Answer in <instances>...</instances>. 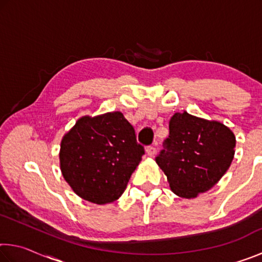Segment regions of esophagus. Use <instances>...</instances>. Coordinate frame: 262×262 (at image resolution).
<instances>
[{"label": "esophagus", "instance_id": "1", "mask_svg": "<svg viewBox=\"0 0 262 262\" xmlns=\"http://www.w3.org/2000/svg\"><path fill=\"white\" fill-rule=\"evenodd\" d=\"M145 151H147V155L149 157H152L155 154H156V147L155 145H150L147 149H145Z\"/></svg>", "mask_w": 262, "mask_h": 262}]
</instances>
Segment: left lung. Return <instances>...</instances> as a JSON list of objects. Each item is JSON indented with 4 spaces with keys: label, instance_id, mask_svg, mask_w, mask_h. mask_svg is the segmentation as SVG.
Listing matches in <instances>:
<instances>
[{
    "label": "left lung",
    "instance_id": "8db88e82",
    "mask_svg": "<svg viewBox=\"0 0 262 262\" xmlns=\"http://www.w3.org/2000/svg\"><path fill=\"white\" fill-rule=\"evenodd\" d=\"M170 135L156 163L170 188L184 199H194L219 183L232 163L236 136L223 123L184 111L168 122Z\"/></svg>",
    "mask_w": 262,
    "mask_h": 262
}]
</instances>
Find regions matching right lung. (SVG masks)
Listing matches in <instances>:
<instances>
[{
  "mask_svg": "<svg viewBox=\"0 0 262 262\" xmlns=\"http://www.w3.org/2000/svg\"><path fill=\"white\" fill-rule=\"evenodd\" d=\"M143 154L121 112L84 115L62 137L60 168L79 198L106 205L125 192Z\"/></svg>",
  "mask_w": 262,
  "mask_h": 262,
  "instance_id": "1",
  "label": "right lung"
}]
</instances>
